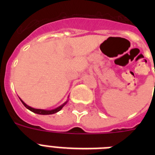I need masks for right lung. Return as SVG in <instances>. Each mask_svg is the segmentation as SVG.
I'll return each mask as SVG.
<instances>
[{
    "mask_svg": "<svg viewBox=\"0 0 155 155\" xmlns=\"http://www.w3.org/2000/svg\"><path fill=\"white\" fill-rule=\"evenodd\" d=\"M20 100H21V102H22L23 105L25 106V107L27 108V109H28V110L31 111V112H33L34 113H36V114H39V115H51V114H54V113H57V112H59L60 110H61L62 109V108L64 107V105H66V104L68 103V100H67L65 102H64L63 105H60L59 107L56 108V109H51V110H46V109H34V108L31 107V106H29V105H26V104L24 102H23L22 100L20 98Z\"/></svg>",
    "mask_w": 155,
    "mask_h": 155,
    "instance_id": "1",
    "label": "right lung"
}]
</instances>
